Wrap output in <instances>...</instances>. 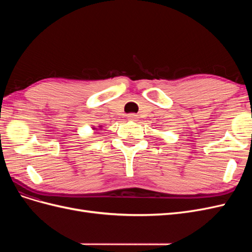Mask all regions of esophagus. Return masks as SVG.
Here are the masks:
<instances>
[{
	"mask_svg": "<svg viewBox=\"0 0 252 252\" xmlns=\"http://www.w3.org/2000/svg\"><path fill=\"white\" fill-rule=\"evenodd\" d=\"M129 120H130V121H135L136 119H138V118H136V116H135V114H133V113H130V114H128V117H127Z\"/></svg>",
	"mask_w": 252,
	"mask_h": 252,
	"instance_id": "obj_1",
	"label": "esophagus"
}]
</instances>
